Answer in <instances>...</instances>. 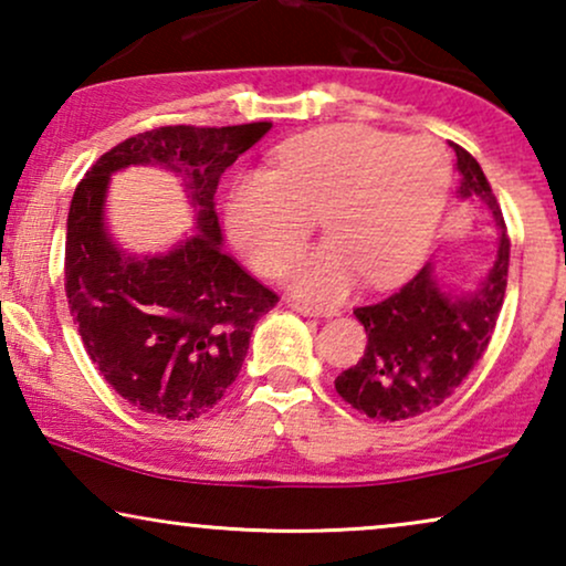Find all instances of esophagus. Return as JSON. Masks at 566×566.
Here are the masks:
<instances>
[{"label":"esophagus","mask_w":566,"mask_h":566,"mask_svg":"<svg viewBox=\"0 0 566 566\" xmlns=\"http://www.w3.org/2000/svg\"><path fill=\"white\" fill-rule=\"evenodd\" d=\"M293 312H298V314H304V316H324V319H329V316H337V308H335V306L293 304Z\"/></svg>","instance_id":"34e87169"}]
</instances>
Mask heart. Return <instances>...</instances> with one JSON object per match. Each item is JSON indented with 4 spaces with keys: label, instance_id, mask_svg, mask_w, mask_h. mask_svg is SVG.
<instances>
[{
    "label": "heart",
    "instance_id": "b5f03b06",
    "mask_svg": "<svg viewBox=\"0 0 566 566\" xmlns=\"http://www.w3.org/2000/svg\"><path fill=\"white\" fill-rule=\"evenodd\" d=\"M448 188L451 159L438 138L327 126L281 146L275 169L239 175L223 223L237 250L277 277L322 216L329 239L293 268L291 289L301 298L339 301L363 277L384 289L420 265Z\"/></svg>",
    "mask_w": 566,
    "mask_h": 566
}]
</instances>
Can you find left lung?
Listing matches in <instances>:
<instances>
[{
    "instance_id": "8db88e82",
    "label": "left lung",
    "mask_w": 566,
    "mask_h": 566,
    "mask_svg": "<svg viewBox=\"0 0 566 566\" xmlns=\"http://www.w3.org/2000/svg\"><path fill=\"white\" fill-rule=\"evenodd\" d=\"M461 200H482L497 223L490 268L469 289L448 285L428 262L389 298L358 306L368 345L353 368L335 378L347 405L378 422L409 420L451 397L482 358L507 289L510 239L497 198L479 161L453 144Z\"/></svg>"
}]
</instances>
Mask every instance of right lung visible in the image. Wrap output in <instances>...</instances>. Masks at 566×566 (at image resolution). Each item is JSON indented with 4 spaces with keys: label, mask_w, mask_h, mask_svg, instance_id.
<instances>
[{
    "label": "right lung",
    "mask_w": 566,
    "mask_h": 566,
    "mask_svg": "<svg viewBox=\"0 0 566 566\" xmlns=\"http://www.w3.org/2000/svg\"><path fill=\"white\" fill-rule=\"evenodd\" d=\"M273 123L165 126L105 151L76 185L66 219V298L84 350L128 405L196 420L242 368L254 322L277 296L223 252L216 216L221 175ZM151 164L184 177L197 234L172 251L130 255L104 223L109 177Z\"/></svg>",
    "instance_id": "right-lung-1"
}]
</instances>
